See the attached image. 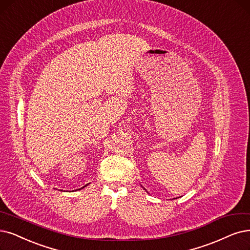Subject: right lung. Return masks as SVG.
<instances>
[{
    "label": "right lung",
    "instance_id": "right-lung-1",
    "mask_svg": "<svg viewBox=\"0 0 250 250\" xmlns=\"http://www.w3.org/2000/svg\"><path fill=\"white\" fill-rule=\"evenodd\" d=\"M86 186H87V185H86ZM86 186H84V187H86ZM84 187H83V188H84ZM81 188H78V189H81Z\"/></svg>",
    "mask_w": 250,
    "mask_h": 250
}]
</instances>
